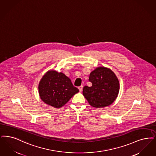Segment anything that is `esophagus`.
Listing matches in <instances>:
<instances>
[{"label": "esophagus", "instance_id": "1", "mask_svg": "<svg viewBox=\"0 0 156 156\" xmlns=\"http://www.w3.org/2000/svg\"><path fill=\"white\" fill-rule=\"evenodd\" d=\"M78 89H79L80 91V92H81V91L82 90V89H83V86H82V85H81L80 87H78Z\"/></svg>", "mask_w": 156, "mask_h": 156}]
</instances>
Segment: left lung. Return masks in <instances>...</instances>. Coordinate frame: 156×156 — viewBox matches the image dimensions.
Segmentation results:
<instances>
[{"label":"left lung","instance_id":"left-lung-1","mask_svg":"<svg viewBox=\"0 0 156 156\" xmlns=\"http://www.w3.org/2000/svg\"><path fill=\"white\" fill-rule=\"evenodd\" d=\"M89 81L92 82V87L85 86L82 93L90 106L105 107L112 105L117 98L119 83L110 69L105 67L96 68L90 73Z\"/></svg>","mask_w":156,"mask_h":156}]
</instances>
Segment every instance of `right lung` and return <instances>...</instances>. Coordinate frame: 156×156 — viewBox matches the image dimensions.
<instances>
[{
    "mask_svg": "<svg viewBox=\"0 0 156 156\" xmlns=\"http://www.w3.org/2000/svg\"><path fill=\"white\" fill-rule=\"evenodd\" d=\"M39 94L46 104L55 108H60L79 92L71 80L62 73L49 70L39 82Z\"/></svg>",
    "mask_w": 156,
    "mask_h": 156,
    "instance_id": "add662e5",
    "label": "right lung"
}]
</instances>
